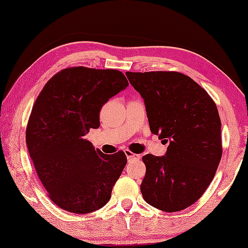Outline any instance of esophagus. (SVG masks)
Returning a JSON list of instances; mask_svg holds the SVG:
<instances>
[{"instance_id":"34e87169","label":"esophagus","mask_w":248,"mask_h":248,"mask_svg":"<svg viewBox=\"0 0 248 248\" xmlns=\"http://www.w3.org/2000/svg\"><path fill=\"white\" fill-rule=\"evenodd\" d=\"M125 155H126L128 161L138 160V159H140V155H137V154H133V152L128 150V149H126V150H125Z\"/></svg>"}]
</instances>
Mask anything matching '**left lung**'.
Here are the masks:
<instances>
[{
    "label": "left lung",
    "instance_id": "1",
    "mask_svg": "<svg viewBox=\"0 0 248 248\" xmlns=\"http://www.w3.org/2000/svg\"><path fill=\"white\" fill-rule=\"evenodd\" d=\"M144 99L151 133L167 152L142 157L145 202L166 212L195 203L215 177L222 155L221 121L209 93L191 78L175 71L126 72Z\"/></svg>",
    "mask_w": 248,
    "mask_h": 248
}]
</instances>
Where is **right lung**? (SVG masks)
Returning a JSON list of instances; mask_svg holds the SVG:
<instances>
[{"mask_svg": "<svg viewBox=\"0 0 248 248\" xmlns=\"http://www.w3.org/2000/svg\"><path fill=\"white\" fill-rule=\"evenodd\" d=\"M128 86L121 71L66 67L37 97L26 142L47 195L61 209L89 213L109 201L127 158L105 155L84 139L100 125L101 107Z\"/></svg>", "mask_w": 248, "mask_h": 248, "instance_id": "1", "label": "right lung"}]
</instances>
